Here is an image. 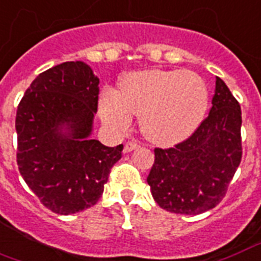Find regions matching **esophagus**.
Instances as JSON below:
<instances>
[{
  "label": "esophagus",
  "instance_id": "esophagus-1",
  "mask_svg": "<svg viewBox=\"0 0 261 261\" xmlns=\"http://www.w3.org/2000/svg\"><path fill=\"white\" fill-rule=\"evenodd\" d=\"M138 146L139 145L137 141H128V142H126V145H124V152H131V150H134V149H137Z\"/></svg>",
  "mask_w": 261,
  "mask_h": 261
}]
</instances>
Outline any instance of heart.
Listing matches in <instances>:
<instances>
[{"instance_id": "b5f03b06", "label": "heart", "mask_w": 261, "mask_h": 261, "mask_svg": "<svg viewBox=\"0 0 261 261\" xmlns=\"http://www.w3.org/2000/svg\"><path fill=\"white\" fill-rule=\"evenodd\" d=\"M208 108L205 82L190 71H141L127 75L122 93L107 89L101 95V116L111 128L124 131L134 113L149 141L174 145L188 138Z\"/></svg>"}]
</instances>
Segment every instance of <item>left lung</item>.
I'll return each instance as SVG.
<instances>
[{
  "instance_id": "left-lung-1",
  "label": "left lung",
  "mask_w": 261,
  "mask_h": 261,
  "mask_svg": "<svg viewBox=\"0 0 261 261\" xmlns=\"http://www.w3.org/2000/svg\"><path fill=\"white\" fill-rule=\"evenodd\" d=\"M241 107L216 77L212 108L186 141L154 149L148 185L154 201L168 212L198 215L222 201L241 163Z\"/></svg>"
}]
</instances>
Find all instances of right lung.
Instances as JSON below:
<instances>
[{
	"label": "right lung",
	"instance_id": "obj_1",
	"mask_svg": "<svg viewBox=\"0 0 261 261\" xmlns=\"http://www.w3.org/2000/svg\"><path fill=\"white\" fill-rule=\"evenodd\" d=\"M99 79L83 61L39 73L16 113L17 166L43 205L59 215L90 208L104 192L123 145L91 139Z\"/></svg>",
	"mask_w": 261,
	"mask_h": 261
}]
</instances>
